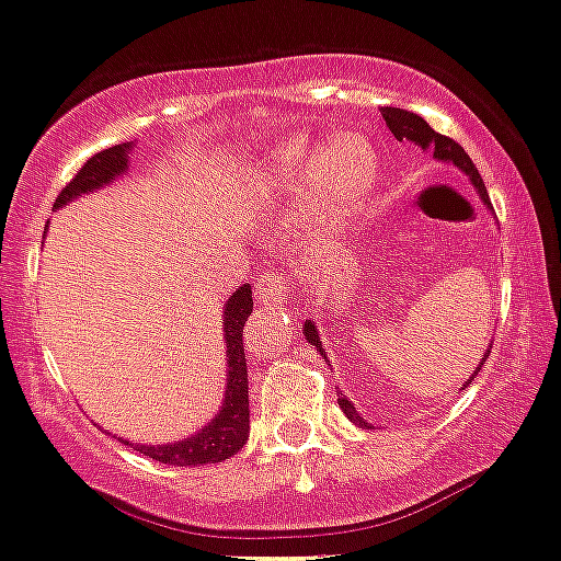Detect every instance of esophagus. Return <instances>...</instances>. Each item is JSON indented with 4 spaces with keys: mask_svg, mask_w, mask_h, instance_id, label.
<instances>
[{
    "mask_svg": "<svg viewBox=\"0 0 561 561\" xmlns=\"http://www.w3.org/2000/svg\"><path fill=\"white\" fill-rule=\"evenodd\" d=\"M287 290H290V279L276 271V274H265L263 279L257 282V287H254V298H257L260 307L282 309V304H285L287 298Z\"/></svg>",
    "mask_w": 561,
    "mask_h": 561,
    "instance_id": "1",
    "label": "esophagus"
}]
</instances>
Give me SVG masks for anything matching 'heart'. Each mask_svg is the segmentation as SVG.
Masks as SVG:
<instances>
[{
  "label": "heart",
  "mask_w": 561,
  "mask_h": 561,
  "mask_svg": "<svg viewBox=\"0 0 561 561\" xmlns=\"http://www.w3.org/2000/svg\"><path fill=\"white\" fill-rule=\"evenodd\" d=\"M380 175V157L364 135H336L328 144L312 140H290L271 154L263 173L265 190L274 192L276 201L298 203L309 201V230L317 239L339 233L353 222Z\"/></svg>",
  "instance_id": "obj_1"
}]
</instances>
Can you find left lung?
I'll return each instance as SVG.
<instances>
[{"instance_id":"left-lung-1","label":"left lung","mask_w":561,"mask_h":561,"mask_svg":"<svg viewBox=\"0 0 561 561\" xmlns=\"http://www.w3.org/2000/svg\"><path fill=\"white\" fill-rule=\"evenodd\" d=\"M382 118H386L388 129H390V133H393L396 140H412V144L421 146L423 151L432 149L434 157H437L439 162H454L456 168H461V171L469 175V181H472V184H474V190H478V195H480V201H483V206L491 208L489 192H485V184H483V179H480L478 168L472 165V160H469L467 151H463L454 138H445V135L434 133V129L426 124V118H421V116H417V113H412V111H404V107H382ZM304 336H307L309 342H312L314 347L322 353L320 333H317V325H314L312 320L304 322ZM489 353H491V350H485V355H483V358H480L478 369H474V375L469 377L467 382H463V388H467L469 382H472L474 377H478L480 366H483V360L489 358ZM322 355H325V353H322ZM339 407H342V412L350 417V421L355 423V426H360V428L369 426V423H366L364 417L358 415V410H355V407H353V401H347V396H339Z\"/></svg>"}]
</instances>
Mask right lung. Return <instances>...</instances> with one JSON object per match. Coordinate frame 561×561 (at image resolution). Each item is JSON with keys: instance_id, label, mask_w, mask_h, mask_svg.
Here are the masks:
<instances>
[{"instance_id": "add662e5", "label": "right lung", "mask_w": 561, "mask_h": 561, "mask_svg": "<svg viewBox=\"0 0 561 561\" xmlns=\"http://www.w3.org/2000/svg\"><path fill=\"white\" fill-rule=\"evenodd\" d=\"M129 151L133 144H118L103 149L100 154L89 157L87 165L76 173V179L59 192L54 208L67 206L76 197L107 186L118 175L127 173ZM252 314V287L244 285L225 304V347H228V386H225L222 410L211 417V423L192 437L179 439L171 445H133L138 454L154 458V461L173 463V467H203L236 456L249 439V382H247V355H244V322Z\"/></svg>"}]
</instances>
